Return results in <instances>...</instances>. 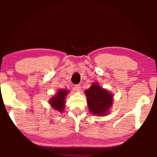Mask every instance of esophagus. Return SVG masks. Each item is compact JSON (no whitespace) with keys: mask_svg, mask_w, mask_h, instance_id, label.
<instances>
[{"mask_svg":"<svg viewBox=\"0 0 157 157\" xmlns=\"http://www.w3.org/2000/svg\"><path fill=\"white\" fill-rule=\"evenodd\" d=\"M74 90L77 92H79L81 91V86L78 84V85H75L74 86Z\"/></svg>","mask_w":157,"mask_h":157,"instance_id":"esophagus-1","label":"esophagus"}]
</instances>
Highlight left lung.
Instances as JSON below:
<instances>
[{
  "label": "left lung",
  "mask_w": 157,
  "mask_h": 157,
  "mask_svg": "<svg viewBox=\"0 0 157 157\" xmlns=\"http://www.w3.org/2000/svg\"><path fill=\"white\" fill-rule=\"evenodd\" d=\"M84 93L87 98L88 108L92 114L104 117L109 114L113 104V94L106 89L94 83Z\"/></svg>",
  "instance_id": "left-lung-1"
}]
</instances>
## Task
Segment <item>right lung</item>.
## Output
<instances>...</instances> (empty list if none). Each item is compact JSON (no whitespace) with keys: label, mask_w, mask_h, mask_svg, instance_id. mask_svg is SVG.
Here are the masks:
<instances>
[{"label":"right lung","mask_w":157,"mask_h":157,"mask_svg":"<svg viewBox=\"0 0 157 157\" xmlns=\"http://www.w3.org/2000/svg\"><path fill=\"white\" fill-rule=\"evenodd\" d=\"M69 91L66 89H59L57 93L50 98L49 104L56 111L63 112L65 108L66 97Z\"/></svg>","instance_id":"add662e5"}]
</instances>
